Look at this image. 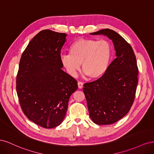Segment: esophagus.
Masks as SVG:
<instances>
[{
  "label": "esophagus",
  "instance_id": "esophagus-1",
  "mask_svg": "<svg viewBox=\"0 0 154 154\" xmlns=\"http://www.w3.org/2000/svg\"><path fill=\"white\" fill-rule=\"evenodd\" d=\"M78 85L79 88H83V83L82 82H78Z\"/></svg>",
  "mask_w": 154,
  "mask_h": 154
}]
</instances>
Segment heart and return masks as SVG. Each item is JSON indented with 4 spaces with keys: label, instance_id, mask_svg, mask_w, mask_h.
Returning <instances> with one entry per match:
<instances>
[{
    "label": "heart",
    "instance_id": "obj_1",
    "mask_svg": "<svg viewBox=\"0 0 154 154\" xmlns=\"http://www.w3.org/2000/svg\"><path fill=\"white\" fill-rule=\"evenodd\" d=\"M69 51V54L61 55L60 60L72 76L76 75L82 63V71L88 78H100L108 69L112 57V46L105 40H78L71 45Z\"/></svg>",
    "mask_w": 154,
    "mask_h": 154
}]
</instances>
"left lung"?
I'll use <instances>...</instances> for the list:
<instances>
[{
	"mask_svg": "<svg viewBox=\"0 0 154 154\" xmlns=\"http://www.w3.org/2000/svg\"><path fill=\"white\" fill-rule=\"evenodd\" d=\"M112 40L116 58L97 80L85 83L83 91L89 116L97 125H110L127 114L134 103L138 82L136 55L127 41L116 31L103 29L90 33Z\"/></svg>",
	"mask_w": 154,
	"mask_h": 154,
	"instance_id": "left-lung-1",
	"label": "left lung"
}]
</instances>
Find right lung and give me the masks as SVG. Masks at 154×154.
Here are the masks:
<instances>
[{
    "label": "right lung",
    "mask_w": 154,
    "mask_h": 154,
    "mask_svg": "<svg viewBox=\"0 0 154 154\" xmlns=\"http://www.w3.org/2000/svg\"><path fill=\"white\" fill-rule=\"evenodd\" d=\"M66 33L41 31L23 52L17 76V92L23 112L45 128L60 125L77 81L64 72L60 52Z\"/></svg>",
    "instance_id": "right-lung-1"
}]
</instances>
